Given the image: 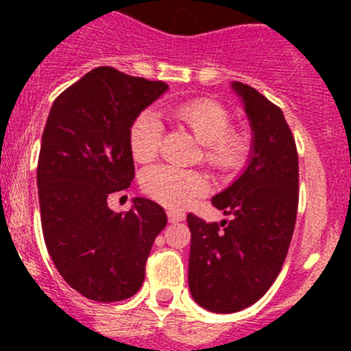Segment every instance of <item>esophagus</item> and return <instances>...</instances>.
<instances>
[{
	"instance_id": "34e87169",
	"label": "esophagus",
	"mask_w": 351,
	"mask_h": 351,
	"mask_svg": "<svg viewBox=\"0 0 351 351\" xmlns=\"http://www.w3.org/2000/svg\"><path fill=\"white\" fill-rule=\"evenodd\" d=\"M168 219L171 224H175V222H182L185 219V214L178 210H168Z\"/></svg>"
}]
</instances>
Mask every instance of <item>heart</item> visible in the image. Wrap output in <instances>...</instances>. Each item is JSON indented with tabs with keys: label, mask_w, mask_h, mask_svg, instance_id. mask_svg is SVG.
Instances as JSON below:
<instances>
[{
	"label": "heart",
	"mask_w": 351,
	"mask_h": 351,
	"mask_svg": "<svg viewBox=\"0 0 351 351\" xmlns=\"http://www.w3.org/2000/svg\"><path fill=\"white\" fill-rule=\"evenodd\" d=\"M176 122L192 130L204 147V161L221 171H232L246 161L250 136L244 129H229L231 115L221 104L207 98L185 101L171 110ZM162 127L153 110H144L130 125L129 146L134 159L147 162L158 154ZM143 190L173 208L186 207L207 190L204 175L190 169L159 165L143 173Z\"/></svg>",
	"instance_id": "heart-1"
}]
</instances>
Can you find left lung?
<instances>
[{"label": "left lung", "instance_id": "obj_1", "mask_svg": "<svg viewBox=\"0 0 351 351\" xmlns=\"http://www.w3.org/2000/svg\"><path fill=\"white\" fill-rule=\"evenodd\" d=\"M231 88L253 132L246 168L212 197L232 219L207 224L186 215L190 293L219 314L246 309L267 293L285 261L299 204V158L284 113L247 84L234 81Z\"/></svg>", "mask_w": 351, "mask_h": 351}]
</instances>
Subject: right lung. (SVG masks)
<instances>
[{
	"label": "right lung",
	"mask_w": 351,
	"mask_h": 351,
	"mask_svg": "<svg viewBox=\"0 0 351 351\" xmlns=\"http://www.w3.org/2000/svg\"><path fill=\"white\" fill-rule=\"evenodd\" d=\"M168 84L101 66L56 98L37 166L38 204L45 246L61 277L97 302L132 297L146 275L166 212L136 197L115 214L110 193L130 186L134 159L130 125Z\"/></svg>",
	"instance_id": "add662e5"
}]
</instances>
